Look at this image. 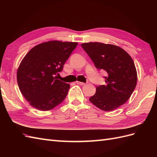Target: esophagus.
I'll use <instances>...</instances> for the list:
<instances>
[{"label":"esophagus","mask_w":157,"mask_h":157,"mask_svg":"<svg viewBox=\"0 0 157 157\" xmlns=\"http://www.w3.org/2000/svg\"><path fill=\"white\" fill-rule=\"evenodd\" d=\"M76 83H77V84H79V85H84L85 84L84 82H80V81H77V82H76Z\"/></svg>","instance_id":"obj_1"}]
</instances>
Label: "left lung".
<instances>
[{
    "label": "left lung",
    "mask_w": 157,
    "mask_h": 157,
    "mask_svg": "<svg viewBox=\"0 0 157 157\" xmlns=\"http://www.w3.org/2000/svg\"><path fill=\"white\" fill-rule=\"evenodd\" d=\"M98 70L107 72L105 85L97 86L90 101L101 110L111 111L124 104L136 86L137 71L130 56L113 44L89 42L81 44Z\"/></svg>",
    "instance_id": "1"
}]
</instances>
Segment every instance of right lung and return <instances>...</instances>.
<instances>
[{"instance_id": "right-lung-1", "label": "right lung", "mask_w": 157, "mask_h": 157, "mask_svg": "<svg viewBox=\"0 0 157 157\" xmlns=\"http://www.w3.org/2000/svg\"><path fill=\"white\" fill-rule=\"evenodd\" d=\"M77 42L52 40L35 46L19 66L17 81L21 94L30 105L49 111L62 102L70 85L57 79L56 74L77 47Z\"/></svg>"}]
</instances>
